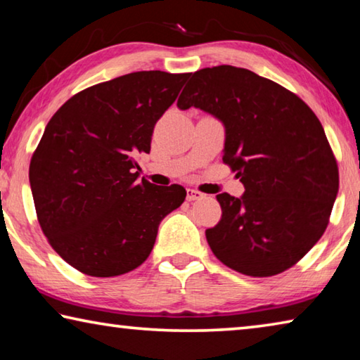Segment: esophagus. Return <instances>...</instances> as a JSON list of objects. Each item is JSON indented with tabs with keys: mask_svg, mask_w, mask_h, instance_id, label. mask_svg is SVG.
<instances>
[{
	"mask_svg": "<svg viewBox=\"0 0 360 360\" xmlns=\"http://www.w3.org/2000/svg\"><path fill=\"white\" fill-rule=\"evenodd\" d=\"M206 195L197 188H187V202H195V200H202Z\"/></svg>",
	"mask_w": 360,
	"mask_h": 360,
	"instance_id": "esophagus-1",
	"label": "esophagus"
}]
</instances>
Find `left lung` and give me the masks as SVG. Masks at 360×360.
Instances as JSON below:
<instances>
[{"label":"left lung","mask_w":360,"mask_h":360,"mask_svg":"<svg viewBox=\"0 0 360 360\" xmlns=\"http://www.w3.org/2000/svg\"><path fill=\"white\" fill-rule=\"evenodd\" d=\"M225 127L222 160L245 186L216 195L222 210L205 231L216 257L254 278L275 276L311 249L330 219L338 165L319 119L283 85L230 65L195 71L178 100Z\"/></svg>","instance_id":"left-lung-1"}]
</instances>
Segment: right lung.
Here are the masks:
<instances>
[{
	"instance_id": "1",
	"label": "right lung",
	"mask_w": 360,
	"mask_h": 360,
	"mask_svg": "<svg viewBox=\"0 0 360 360\" xmlns=\"http://www.w3.org/2000/svg\"><path fill=\"white\" fill-rule=\"evenodd\" d=\"M191 72L138 71L92 85L52 115L30 162L36 216L49 245L84 275L111 278L149 257L186 188L138 181L157 120Z\"/></svg>"
}]
</instances>
